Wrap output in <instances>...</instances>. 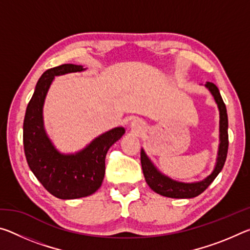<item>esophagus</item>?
<instances>
[{
    "label": "esophagus",
    "instance_id": "34e87169",
    "mask_svg": "<svg viewBox=\"0 0 250 250\" xmlns=\"http://www.w3.org/2000/svg\"><path fill=\"white\" fill-rule=\"evenodd\" d=\"M130 128L134 132H141V131L145 130V124H143L142 120L138 119V118H134V119L130 122Z\"/></svg>",
    "mask_w": 250,
    "mask_h": 250
}]
</instances>
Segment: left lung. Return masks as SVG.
Returning a JSON list of instances; mask_svg holds the SVG:
<instances>
[{"instance_id": "1", "label": "left lung", "mask_w": 250, "mask_h": 250, "mask_svg": "<svg viewBox=\"0 0 250 250\" xmlns=\"http://www.w3.org/2000/svg\"><path fill=\"white\" fill-rule=\"evenodd\" d=\"M205 87L214 97L219 111V145L214 170L205 179L197 182L185 183V182L175 181L159 171V168L154 166V163L146 155V151L141 149V166L143 175H145L146 183L151 189H153L160 195L172 198H192L198 196L208 188L211 182L216 179V176L219 174L224 164H225L228 151V118L226 105L224 104L221 94H219L218 88L213 83H206Z\"/></svg>"}]
</instances>
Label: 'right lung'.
<instances>
[{
  "label": "right lung",
  "instance_id": "1",
  "mask_svg": "<svg viewBox=\"0 0 250 250\" xmlns=\"http://www.w3.org/2000/svg\"><path fill=\"white\" fill-rule=\"evenodd\" d=\"M86 70L82 65L64 64L46 70L36 83L23 124V143L31 171L42 185L57 198L75 200L94 194L104 177L105 154L125 130L117 126L95 138L83 150L62 153L50 140L44 125L43 108L56 76Z\"/></svg>",
  "mask_w": 250,
  "mask_h": 250
}]
</instances>
